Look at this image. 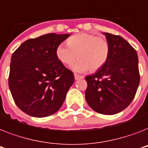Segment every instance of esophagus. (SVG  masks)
<instances>
[{
  "label": "esophagus",
  "instance_id": "obj_1",
  "mask_svg": "<svg viewBox=\"0 0 148 148\" xmlns=\"http://www.w3.org/2000/svg\"><path fill=\"white\" fill-rule=\"evenodd\" d=\"M74 78H75V80H79V79L84 78V77L81 76V75H79L77 74H74Z\"/></svg>",
  "mask_w": 148,
  "mask_h": 148
}]
</instances>
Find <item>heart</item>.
Masks as SVG:
<instances>
[{"label": "heart", "instance_id": "1", "mask_svg": "<svg viewBox=\"0 0 148 148\" xmlns=\"http://www.w3.org/2000/svg\"><path fill=\"white\" fill-rule=\"evenodd\" d=\"M68 44L61 43L57 48L56 55L63 64L69 65L75 61L73 65L74 71L78 72L96 71L104 66L109 56V42L104 38L91 33L80 32L73 35L67 41Z\"/></svg>", "mask_w": 148, "mask_h": 148}]
</instances>
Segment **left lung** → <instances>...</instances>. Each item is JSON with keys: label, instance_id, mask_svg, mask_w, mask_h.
I'll use <instances>...</instances> for the list:
<instances>
[{"label": "left lung", "instance_id": "1", "mask_svg": "<svg viewBox=\"0 0 148 148\" xmlns=\"http://www.w3.org/2000/svg\"><path fill=\"white\" fill-rule=\"evenodd\" d=\"M110 51L106 63L85 77V98L94 111L113 115L129 106L140 83L136 50L120 36L104 32Z\"/></svg>", "mask_w": 148, "mask_h": 148}]
</instances>
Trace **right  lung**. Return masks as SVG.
Wrapping results in <instances>:
<instances>
[{
	"instance_id": "obj_1",
	"label": "right lung",
	"mask_w": 148,
	"mask_h": 148,
	"mask_svg": "<svg viewBox=\"0 0 148 148\" xmlns=\"http://www.w3.org/2000/svg\"><path fill=\"white\" fill-rule=\"evenodd\" d=\"M70 36L49 33L29 39L12 55L8 84L16 105L25 113L45 117L63 104L74 76L56 50Z\"/></svg>"
}]
</instances>
